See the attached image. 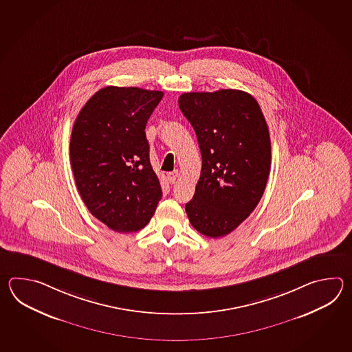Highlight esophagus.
I'll use <instances>...</instances> for the list:
<instances>
[{
    "label": "esophagus",
    "mask_w": 352,
    "mask_h": 352,
    "mask_svg": "<svg viewBox=\"0 0 352 352\" xmlns=\"http://www.w3.org/2000/svg\"><path fill=\"white\" fill-rule=\"evenodd\" d=\"M167 177L170 179V182H175V181L177 179V177H179V171H177V170H175L173 173H167Z\"/></svg>",
    "instance_id": "34e87169"
}]
</instances>
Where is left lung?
Segmentation results:
<instances>
[{"label": "left lung", "instance_id": "1", "mask_svg": "<svg viewBox=\"0 0 352 352\" xmlns=\"http://www.w3.org/2000/svg\"><path fill=\"white\" fill-rule=\"evenodd\" d=\"M179 107L194 127L202 157L187 217L204 235L225 236L250 215L265 190L272 160L267 122L243 90L184 93Z\"/></svg>", "mask_w": 352, "mask_h": 352}]
</instances>
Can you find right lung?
<instances>
[{"label":"right lung","mask_w":352,"mask_h":352,"mask_svg":"<svg viewBox=\"0 0 352 352\" xmlns=\"http://www.w3.org/2000/svg\"><path fill=\"white\" fill-rule=\"evenodd\" d=\"M160 90L105 87L78 114L70 138L75 184L91 215L118 232L150 223L162 190L144 128Z\"/></svg>","instance_id":"add662e5"}]
</instances>
